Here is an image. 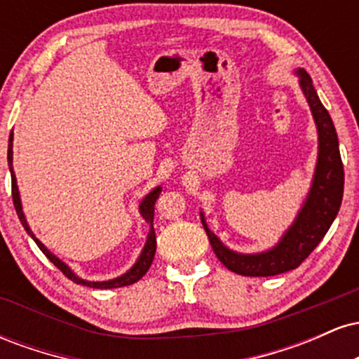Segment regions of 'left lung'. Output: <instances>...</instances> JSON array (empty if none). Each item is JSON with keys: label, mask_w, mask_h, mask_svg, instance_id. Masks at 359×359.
<instances>
[{"label": "left lung", "mask_w": 359, "mask_h": 359, "mask_svg": "<svg viewBox=\"0 0 359 359\" xmlns=\"http://www.w3.org/2000/svg\"><path fill=\"white\" fill-rule=\"evenodd\" d=\"M297 76L300 88L314 116L317 135H319V151H317L311 191L290 228L283 233L273 248L262 251V253L243 255L222 245L219 238L205 224L204 212H201V221H203L216 257L226 269L245 277H271V275L285 273L288 270L297 269L323 241L332 221L336 219L341 201H343L344 168L341 162L336 128L332 125L327 109L317 96L311 76L304 69H297Z\"/></svg>", "instance_id": "left-lung-1"}]
</instances>
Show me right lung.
Instances as JSON below:
<instances>
[{"label":"right lung","instance_id":"add662e5","mask_svg":"<svg viewBox=\"0 0 359 359\" xmlns=\"http://www.w3.org/2000/svg\"><path fill=\"white\" fill-rule=\"evenodd\" d=\"M8 167H10V174H11V196H13V204H15L16 214H18L20 221H22L25 231L30 234L32 240H34L36 243V246H39V248L43 251L45 257L50 259L53 265H55L57 269H59L62 273L65 275V277L71 278L72 282L79 283V285H86V287L118 288V287H126V285H131V283L138 282V280L147 273L148 269H150L151 262H154L155 250H156V238H155V229H154V212H155L156 199H158L160 192H162V187H160V185H158V187H155L150 194H147V196L143 197L142 203H140V214H142L143 219H145L148 224H150V233H148L147 243H145V246H143L142 253H140L137 263H135V265L131 266V269L128 270L126 273H123L121 277H116L113 280H104V282H89V280H82V278L77 277V275L74 273V271L69 269V266L65 265L62 259H59L55 257V255L50 253V251L47 250V246H45L43 243L35 236L34 231L30 229V226H28L27 219H25V214H23V209H22V201H20L18 185H16V177H15V172H13V131H11L10 142H8Z\"/></svg>","mask_w":359,"mask_h":359}]
</instances>
